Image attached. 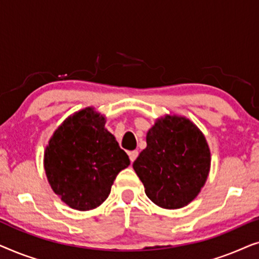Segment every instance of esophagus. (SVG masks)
I'll list each match as a JSON object with an SVG mask.
<instances>
[{"label": "esophagus", "mask_w": 259, "mask_h": 259, "mask_svg": "<svg viewBox=\"0 0 259 259\" xmlns=\"http://www.w3.org/2000/svg\"><path fill=\"white\" fill-rule=\"evenodd\" d=\"M128 155H130L131 162H133L137 159L138 155H139V152H138V151H131V152H128Z\"/></svg>", "instance_id": "34e87169"}]
</instances>
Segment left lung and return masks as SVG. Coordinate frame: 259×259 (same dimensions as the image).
I'll return each mask as SVG.
<instances>
[{
  "label": "left lung",
  "instance_id": "8db88e82",
  "mask_svg": "<svg viewBox=\"0 0 259 259\" xmlns=\"http://www.w3.org/2000/svg\"><path fill=\"white\" fill-rule=\"evenodd\" d=\"M147 146L133 162L145 193L158 206L180 208L192 201L210 171V148L196 125L182 116L158 119Z\"/></svg>",
  "mask_w": 259,
  "mask_h": 259
}]
</instances>
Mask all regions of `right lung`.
I'll use <instances>...</instances> for the list:
<instances>
[{"label": "right lung", "mask_w": 259, "mask_h": 259, "mask_svg": "<svg viewBox=\"0 0 259 259\" xmlns=\"http://www.w3.org/2000/svg\"><path fill=\"white\" fill-rule=\"evenodd\" d=\"M130 158L92 108L69 116L53 134L45 152L52 189L72 208L87 211L104 203Z\"/></svg>", "instance_id": "1"}]
</instances>
